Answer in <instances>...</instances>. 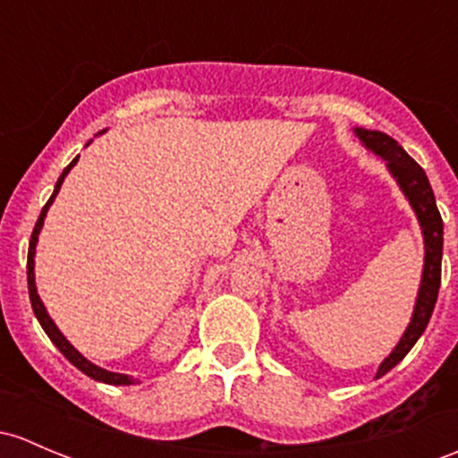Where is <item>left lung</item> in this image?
<instances>
[{
    "instance_id": "obj_1",
    "label": "left lung",
    "mask_w": 458,
    "mask_h": 458,
    "mask_svg": "<svg viewBox=\"0 0 458 458\" xmlns=\"http://www.w3.org/2000/svg\"><path fill=\"white\" fill-rule=\"evenodd\" d=\"M360 140L364 147L370 148L375 156L386 160L388 171L397 180L399 189L411 201L412 210H415L417 219H420L423 243H426V257H423V274H421V287L417 293L415 311H412L411 325L403 331L402 340L393 349V353L379 364V370L375 377H382L393 367H397L408 351L415 346L417 340L426 331L428 322H430L432 311H435L437 296H439L441 285V257H444V221H441L439 208H437L435 192H432L430 182H428L426 171L399 147L397 140L382 131H369V129H355Z\"/></svg>"
}]
</instances>
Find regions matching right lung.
<instances>
[{"mask_svg":"<svg viewBox=\"0 0 458 458\" xmlns=\"http://www.w3.org/2000/svg\"><path fill=\"white\" fill-rule=\"evenodd\" d=\"M76 162H79V157H74V160H72L70 165H67V166L64 168V173H61V177H59V180H56L55 192H52V197H50V199H47V204L43 206L41 215H38V219H37V225H35V230H32L30 245H28V293H30L32 311H35V316H37L38 325L43 327V331H46V334H47V338H50L52 343H55L56 349H59L61 353H64L65 358L70 360V362L74 364L76 369H79V370H83V373L88 375V377L96 379V382L114 384V386H127V384H133V379L129 377V375H123V373H112V370H105V369L96 367V364H91L89 360H85L83 355H81L79 351L74 349V346H72L70 343H67V340H65V335L61 334V331H59V327H56L55 322H52V318L47 316L46 307H43L41 298H38V293H37V285H35V248H37V239H38V233H41V225H43V219H46V213H47V208H50V204H52V201H55L56 192H59L61 184H64L65 175H67V173H70V168L74 166Z\"/></svg>","mask_w":458,"mask_h":458,"instance_id":"add662e5","label":"right lung"}]
</instances>
